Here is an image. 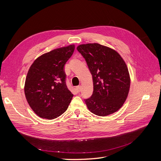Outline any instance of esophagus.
<instances>
[{"mask_svg": "<svg viewBox=\"0 0 161 161\" xmlns=\"http://www.w3.org/2000/svg\"><path fill=\"white\" fill-rule=\"evenodd\" d=\"M76 89L77 92H80V91L82 89V86H76Z\"/></svg>", "mask_w": 161, "mask_h": 161, "instance_id": "1", "label": "esophagus"}]
</instances>
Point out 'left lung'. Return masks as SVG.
I'll return each mask as SVG.
<instances>
[{"mask_svg": "<svg viewBox=\"0 0 161 161\" xmlns=\"http://www.w3.org/2000/svg\"><path fill=\"white\" fill-rule=\"evenodd\" d=\"M84 57L92 76L93 92L85 99L87 108L97 115L107 116L118 111L127 99L130 76L119 53L99 43H86L76 47Z\"/></svg>", "mask_w": 161, "mask_h": 161, "instance_id": "obj_1", "label": "left lung"}]
</instances>
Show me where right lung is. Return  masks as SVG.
<instances>
[{"label":"right lung","mask_w":161,"mask_h":161,"mask_svg":"<svg viewBox=\"0 0 161 161\" xmlns=\"http://www.w3.org/2000/svg\"><path fill=\"white\" fill-rule=\"evenodd\" d=\"M75 47L72 44L43 53L28 70L24 92L30 108L40 118L53 119L69 108L73 94L66 85L64 66Z\"/></svg>","instance_id":"add662e5"}]
</instances>
